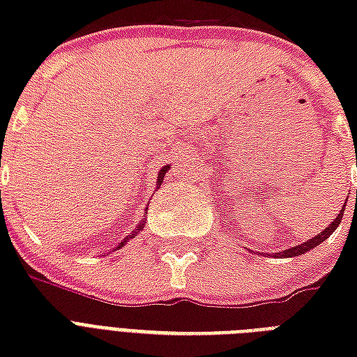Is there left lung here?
<instances>
[{
  "label": "left lung",
  "instance_id": "8db88e82",
  "mask_svg": "<svg viewBox=\"0 0 357 357\" xmlns=\"http://www.w3.org/2000/svg\"><path fill=\"white\" fill-rule=\"evenodd\" d=\"M344 206H347V204H344ZM344 206H343V209L339 211L337 218H335V220H333V222L330 224L326 229H324V231H321L319 235H315L313 238H310V241H305L304 244H298V246H294V248H287V250H283V252H280V254H274V257H296V255L305 254V252H310V250H313L321 243H324V241H326V238L339 228V224H341V220H343Z\"/></svg>",
  "mask_w": 357,
  "mask_h": 357
}]
</instances>
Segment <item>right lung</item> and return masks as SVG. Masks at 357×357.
Masks as SVG:
<instances>
[{"instance_id": "right-lung-1", "label": "right lung", "mask_w": 357, "mask_h": 357, "mask_svg": "<svg viewBox=\"0 0 357 357\" xmlns=\"http://www.w3.org/2000/svg\"><path fill=\"white\" fill-rule=\"evenodd\" d=\"M168 170H170V167H168V165H165V167H162L161 170H159V174H157V189H159V185L162 183V178H165V174H167ZM144 226H146V218H142V220H140V222H139V226H137V229H135L133 234H131V235H128V237L123 238L122 243L119 244V248H122L123 244H126V243H129V241H131V238H133V237H137V235H139V231H140V229L144 228Z\"/></svg>"}]
</instances>
